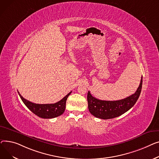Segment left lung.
Instances as JSON below:
<instances>
[{
    "instance_id": "1",
    "label": "left lung",
    "mask_w": 159,
    "mask_h": 159,
    "mask_svg": "<svg viewBox=\"0 0 159 159\" xmlns=\"http://www.w3.org/2000/svg\"><path fill=\"white\" fill-rule=\"evenodd\" d=\"M143 76L140 85L134 94L117 101L100 100L93 97L89 91L87 101L89 111L96 117L102 119H113L120 116L126 112L135 104L141 94Z\"/></svg>"
}]
</instances>
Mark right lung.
<instances>
[{
    "mask_svg": "<svg viewBox=\"0 0 159 159\" xmlns=\"http://www.w3.org/2000/svg\"><path fill=\"white\" fill-rule=\"evenodd\" d=\"M18 93L25 105L33 113L41 118L52 119L61 116L64 112L66 106V101L69 96L71 94V92L60 101L54 104H36L24 99L19 94V92H18Z\"/></svg>",
    "mask_w": 159,
    "mask_h": 159,
    "instance_id": "right-lung-1",
    "label": "right lung"
}]
</instances>
